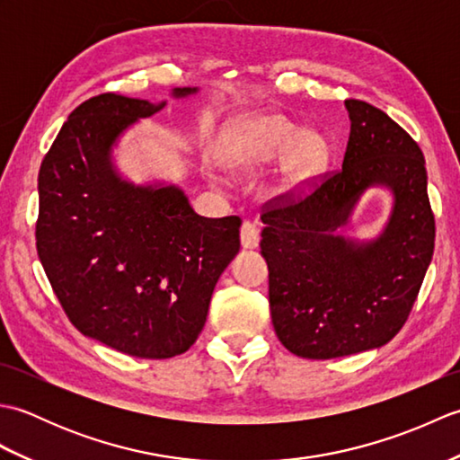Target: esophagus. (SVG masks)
Returning <instances> with one entry per match:
<instances>
[{
    "label": "esophagus",
    "mask_w": 460,
    "mask_h": 460,
    "mask_svg": "<svg viewBox=\"0 0 460 460\" xmlns=\"http://www.w3.org/2000/svg\"><path fill=\"white\" fill-rule=\"evenodd\" d=\"M259 227L255 223L245 221L241 225V245L243 249H257L259 247Z\"/></svg>",
    "instance_id": "obj_1"
}]
</instances>
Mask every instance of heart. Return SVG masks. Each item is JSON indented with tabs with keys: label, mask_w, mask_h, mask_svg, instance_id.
<instances>
[{
	"label": "heart",
	"mask_w": 460,
	"mask_h": 460,
	"mask_svg": "<svg viewBox=\"0 0 460 460\" xmlns=\"http://www.w3.org/2000/svg\"><path fill=\"white\" fill-rule=\"evenodd\" d=\"M280 160L282 190H300L328 168L330 140L320 130H305L282 114H257L243 120L229 148V164L237 168Z\"/></svg>",
	"instance_id": "b5f03b06"
}]
</instances>
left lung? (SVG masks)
Masks as SVG:
<instances>
[{"mask_svg": "<svg viewBox=\"0 0 460 460\" xmlns=\"http://www.w3.org/2000/svg\"><path fill=\"white\" fill-rule=\"evenodd\" d=\"M344 104L351 126L341 170L261 215L272 326L282 346L308 359L387 344L403 328L435 249L421 148L384 111ZM369 187L393 193L386 227L367 242L338 236Z\"/></svg>", "mask_w": 460, "mask_h": 460, "instance_id": "obj_1", "label": "left lung"}]
</instances>
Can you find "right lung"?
<instances>
[{"label":"right lung","mask_w":460,"mask_h":460,"mask_svg":"<svg viewBox=\"0 0 460 460\" xmlns=\"http://www.w3.org/2000/svg\"><path fill=\"white\" fill-rule=\"evenodd\" d=\"M198 93L173 89L172 99ZM158 104L114 93L68 114L39 170L37 252L75 328L122 354L188 351L239 252L241 219L201 217L180 185L126 180L114 148Z\"/></svg>","instance_id":"add662e5"}]
</instances>
